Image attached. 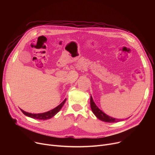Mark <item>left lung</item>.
<instances>
[{
  "label": "left lung",
  "mask_w": 155,
  "mask_h": 155,
  "mask_svg": "<svg viewBox=\"0 0 155 155\" xmlns=\"http://www.w3.org/2000/svg\"><path fill=\"white\" fill-rule=\"evenodd\" d=\"M91 107L93 113L94 114V115L101 120L106 122V123H117V122H120L122 120V119L113 118L107 114H105L104 112H102L97 106L96 104L94 102L92 96H91Z\"/></svg>",
  "instance_id": "obj_1"
}]
</instances>
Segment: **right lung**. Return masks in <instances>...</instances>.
<instances>
[{
  "label": "right lung",
  "mask_w": 155,
  "mask_h": 155,
  "mask_svg": "<svg viewBox=\"0 0 155 155\" xmlns=\"http://www.w3.org/2000/svg\"><path fill=\"white\" fill-rule=\"evenodd\" d=\"M66 100H67V99H65L59 105H58V106L54 108L53 109H52L50 111H48L46 112H44V113L32 114V113H29V112H27L26 111H24L22 109H21V110L22 111V112L24 114V115L28 116V117L33 118V119H39V120H46V119H49L53 117V116H54L60 110V109L63 106L64 104L65 103Z\"/></svg>",
  "instance_id": "right-lung-1"
}]
</instances>
